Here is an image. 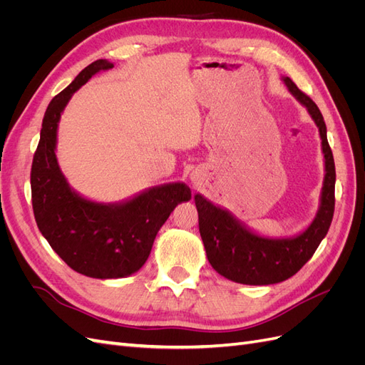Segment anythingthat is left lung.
<instances>
[{
  "label": "left lung",
  "mask_w": 365,
  "mask_h": 365,
  "mask_svg": "<svg viewBox=\"0 0 365 365\" xmlns=\"http://www.w3.org/2000/svg\"><path fill=\"white\" fill-rule=\"evenodd\" d=\"M282 81L307 109L322 138L326 173L319 207L312 222L292 237H264L254 233L228 210L215 205L201 193L195 195L200 233L210 264L225 279L242 284H274L292 277L314 256L334 217L336 173L324 118L312 98L298 90L289 77H282Z\"/></svg>",
  "instance_id": "left-lung-1"
}]
</instances>
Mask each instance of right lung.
Masks as SVG:
<instances>
[{
	"instance_id": "add662e5",
	"label": "right lung",
	"mask_w": 365,
	"mask_h": 365,
	"mask_svg": "<svg viewBox=\"0 0 365 365\" xmlns=\"http://www.w3.org/2000/svg\"><path fill=\"white\" fill-rule=\"evenodd\" d=\"M113 67L106 59L90 63L50 102L30 175L33 213L42 236L71 269L93 279H121L137 272L173 208L192 197L184 182L149 187L111 204L86 200L70 187L56 158L61 114L82 85Z\"/></svg>"
}]
</instances>
